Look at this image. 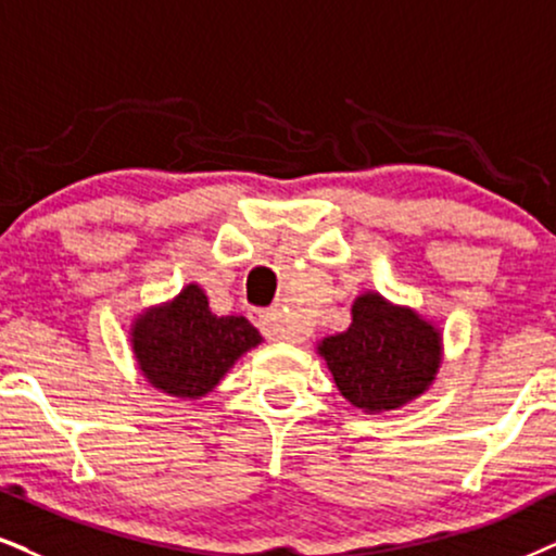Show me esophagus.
<instances>
[{
	"mask_svg": "<svg viewBox=\"0 0 556 556\" xmlns=\"http://www.w3.org/2000/svg\"><path fill=\"white\" fill-rule=\"evenodd\" d=\"M250 317L255 325L263 330V334L267 340H278V338H286V327L280 317L273 309H252Z\"/></svg>",
	"mask_w": 556,
	"mask_h": 556,
	"instance_id": "obj_1",
	"label": "esophagus"
}]
</instances>
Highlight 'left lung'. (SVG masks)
<instances>
[{
  "instance_id": "8db88e82",
  "label": "left lung",
  "mask_w": 556,
  "mask_h": 556,
  "mask_svg": "<svg viewBox=\"0 0 556 556\" xmlns=\"http://www.w3.org/2000/svg\"><path fill=\"white\" fill-rule=\"evenodd\" d=\"M319 355L348 402L363 413H387L433 383L441 334L407 306L363 293L353 304V325L321 340Z\"/></svg>"
}]
</instances>
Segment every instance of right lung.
<instances>
[{"instance_id": "add662e5", "label": "right lung", "mask_w": 556, "mask_h": 556, "mask_svg": "<svg viewBox=\"0 0 556 556\" xmlns=\"http://www.w3.org/2000/svg\"><path fill=\"white\" fill-rule=\"evenodd\" d=\"M263 340L244 317H216L195 283L156 309L143 312L131 330L134 353L149 383L173 396L208 394L239 355Z\"/></svg>"}]
</instances>
